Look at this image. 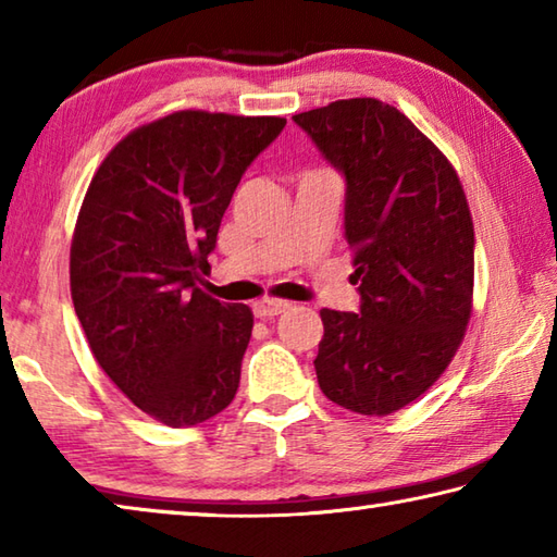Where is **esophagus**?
I'll return each instance as SVG.
<instances>
[{
	"label": "esophagus",
	"mask_w": 557,
	"mask_h": 557,
	"mask_svg": "<svg viewBox=\"0 0 557 557\" xmlns=\"http://www.w3.org/2000/svg\"><path fill=\"white\" fill-rule=\"evenodd\" d=\"M287 309H289V301L285 299H260L252 305V312H256V317L260 319H272L282 312H287Z\"/></svg>",
	"instance_id": "34e87169"
}]
</instances>
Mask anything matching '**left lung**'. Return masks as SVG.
<instances>
[{
  "label": "left lung",
  "mask_w": 557,
  "mask_h": 557,
  "mask_svg": "<svg viewBox=\"0 0 557 557\" xmlns=\"http://www.w3.org/2000/svg\"><path fill=\"white\" fill-rule=\"evenodd\" d=\"M346 176L344 231L358 312L322 309L319 388L383 418L418 400L455 358L474 295V223L449 159L375 98L292 117Z\"/></svg>",
  "instance_id": "1"
}]
</instances>
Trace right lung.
<instances>
[{
	"label": "right lung",
	"instance_id": "obj_1",
	"mask_svg": "<svg viewBox=\"0 0 557 557\" xmlns=\"http://www.w3.org/2000/svg\"><path fill=\"white\" fill-rule=\"evenodd\" d=\"M285 117L178 110L110 149L71 243V297L108 379L169 428L231 405L252 312L203 292L235 186Z\"/></svg>",
	"mask_w": 557,
	"mask_h": 557
}]
</instances>
